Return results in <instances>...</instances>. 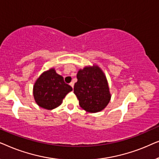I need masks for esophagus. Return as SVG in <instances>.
I'll return each instance as SVG.
<instances>
[{"label": "esophagus", "instance_id": "34e87169", "mask_svg": "<svg viewBox=\"0 0 159 159\" xmlns=\"http://www.w3.org/2000/svg\"><path fill=\"white\" fill-rule=\"evenodd\" d=\"M70 84V86L71 87V88H74V82H70V84Z\"/></svg>", "mask_w": 159, "mask_h": 159}]
</instances>
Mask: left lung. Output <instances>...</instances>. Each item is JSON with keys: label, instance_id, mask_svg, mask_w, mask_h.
Wrapping results in <instances>:
<instances>
[{"label": "left lung", "instance_id": "obj_1", "mask_svg": "<svg viewBox=\"0 0 159 159\" xmlns=\"http://www.w3.org/2000/svg\"><path fill=\"white\" fill-rule=\"evenodd\" d=\"M74 93L79 100L80 107L90 113L104 109L109 103L111 94L107 80L98 66H86L80 69Z\"/></svg>", "mask_w": 159, "mask_h": 159}]
</instances>
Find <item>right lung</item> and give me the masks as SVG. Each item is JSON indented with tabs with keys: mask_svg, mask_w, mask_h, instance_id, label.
<instances>
[{
	"mask_svg": "<svg viewBox=\"0 0 159 159\" xmlns=\"http://www.w3.org/2000/svg\"><path fill=\"white\" fill-rule=\"evenodd\" d=\"M72 90L66 84L62 76L51 69L41 75L33 87V95L37 104L48 110L53 109L62 103L63 99Z\"/></svg>",
	"mask_w": 159,
	"mask_h": 159,
	"instance_id": "obj_1",
	"label": "right lung"
}]
</instances>
